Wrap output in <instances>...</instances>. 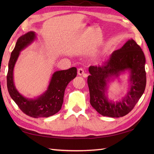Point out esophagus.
I'll use <instances>...</instances> for the list:
<instances>
[{
    "label": "esophagus",
    "mask_w": 154,
    "mask_h": 154,
    "mask_svg": "<svg viewBox=\"0 0 154 154\" xmlns=\"http://www.w3.org/2000/svg\"><path fill=\"white\" fill-rule=\"evenodd\" d=\"M77 73L79 75H83L85 74V71L83 68H79L77 71Z\"/></svg>",
    "instance_id": "1"
}]
</instances>
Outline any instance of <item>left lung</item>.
<instances>
[{
    "label": "left lung",
    "mask_w": 154,
    "mask_h": 154,
    "mask_svg": "<svg viewBox=\"0 0 154 154\" xmlns=\"http://www.w3.org/2000/svg\"><path fill=\"white\" fill-rule=\"evenodd\" d=\"M146 58L141 48L131 39L114 51L99 66H90L87 83L90 103L101 115L119 118L131 111L142 97L146 85ZM128 70L129 89L122 100L114 102L107 97V83Z\"/></svg>",
    "instance_id": "obj_1"
}]
</instances>
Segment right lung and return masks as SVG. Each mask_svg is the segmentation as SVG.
Instances as JSON below:
<instances>
[{
    "label": "right lung",
    "mask_w": 154,
    "mask_h": 154,
    "mask_svg": "<svg viewBox=\"0 0 154 154\" xmlns=\"http://www.w3.org/2000/svg\"><path fill=\"white\" fill-rule=\"evenodd\" d=\"M35 39L36 34L32 31L22 35L18 39L8 62L7 88L10 96L23 112L33 118H47L61 110L65 88L77 76V68L73 67L67 70L54 72L47 90L35 99H28L22 95L14 85L13 71L20 51Z\"/></svg>",
    "instance_id": "obj_1"
}]
</instances>
